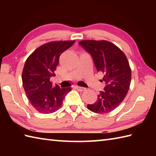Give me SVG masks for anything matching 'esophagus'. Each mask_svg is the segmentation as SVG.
Here are the masks:
<instances>
[{"label":"esophagus","mask_w":156,"mask_h":156,"mask_svg":"<svg viewBox=\"0 0 156 156\" xmlns=\"http://www.w3.org/2000/svg\"><path fill=\"white\" fill-rule=\"evenodd\" d=\"M76 88L78 90H79V91H81V92H82V91H84V90H86V88H84V87H78V86H76Z\"/></svg>","instance_id":"1"}]
</instances>
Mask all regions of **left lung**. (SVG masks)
Instances as JSON below:
<instances>
[{
    "mask_svg": "<svg viewBox=\"0 0 156 156\" xmlns=\"http://www.w3.org/2000/svg\"><path fill=\"white\" fill-rule=\"evenodd\" d=\"M91 55L97 72L104 74L103 91L98 94L97 102L88 105L96 113H107L114 110L124 100L131 80V71L124 53L107 41L84 40L78 44Z\"/></svg>",
    "mask_w": 156,
    "mask_h": 156,
    "instance_id": "obj_1",
    "label": "left lung"
}]
</instances>
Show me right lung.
Segmentation results:
<instances>
[{"label":"right lung","mask_w":156,"mask_h":156,"mask_svg":"<svg viewBox=\"0 0 156 156\" xmlns=\"http://www.w3.org/2000/svg\"><path fill=\"white\" fill-rule=\"evenodd\" d=\"M75 41H54L38 48L29 56L22 73V81L28 100L41 113L49 114L61 107L71 88L52 87L49 79L55 76L59 56Z\"/></svg>","instance_id":"add662e5"}]
</instances>
